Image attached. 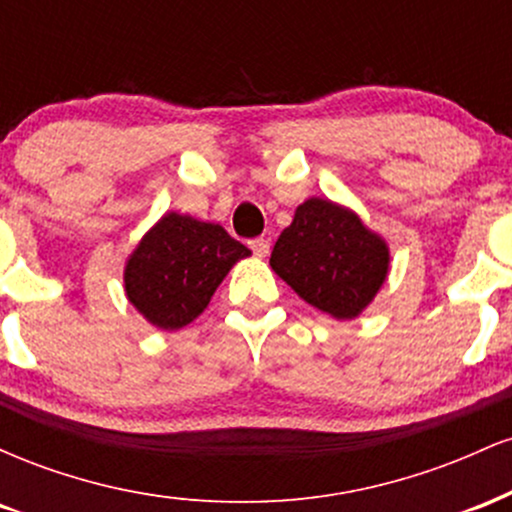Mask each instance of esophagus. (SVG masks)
Here are the masks:
<instances>
[{
    "instance_id": "esophagus-1",
    "label": "esophagus",
    "mask_w": 512,
    "mask_h": 512,
    "mask_svg": "<svg viewBox=\"0 0 512 512\" xmlns=\"http://www.w3.org/2000/svg\"><path fill=\"white\" fill-rule=\"evenodd\" d=\"M248 245H250V250L255 252L257 257H267V255H269V240H264V238H252Z\"/></svg>"
}]
</instances>
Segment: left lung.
<instances>
[{
	"label": "left lung",
	"mask_w": 512,
	"mask_h": 512,
	"mask_svg": "<svg viewBox=\"0 0 512 512\" xmlns=\"http://www.w3.org/2000/svg\"><path fill=\"white\" fill-rule=\"evenodd\" d=\"M269 264L305 303L349 320L380 291L390 252L356 214L313 197L296 209Z\"/></svg>",
	"instance_id": "8db88e82"
}]
</instances>
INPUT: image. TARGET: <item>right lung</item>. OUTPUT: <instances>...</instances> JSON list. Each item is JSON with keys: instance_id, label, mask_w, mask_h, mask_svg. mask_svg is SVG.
<instances>
[{"instance_id": "right-lung-1", "label": "right lung", "mask_w": 512, "mask_h": 512, "mask_svg": "<svg viewBox=\"0 0 512 512\" xmlns=\"http://www.w3.org/2000/svg\"><path fill=\"white\" fill-rule=\"evenodd\" d=\"M250 250L219 223L166 214L127 260L129 303L151 325L180 330L207 308L216 286Z\"/></svg>"}]
</instances>
